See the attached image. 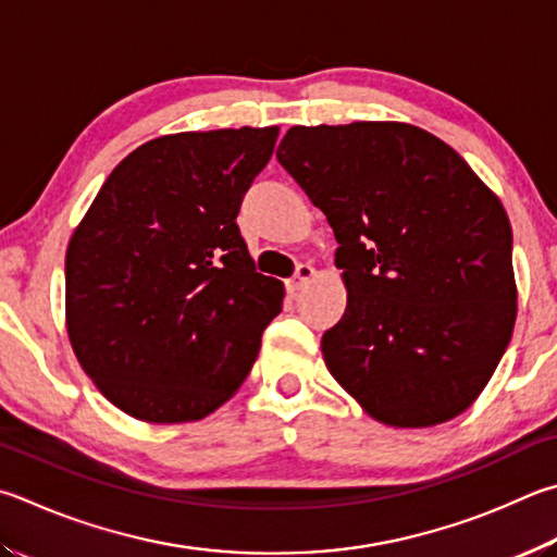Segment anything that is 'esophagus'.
Returning <instances> with one entry per match:
<instances>
[{"label": "esophagus", "mask_w": 557, "mask_h": 557, "mask_svg": "<svg viewBox=\"0 0 557 557\" xmlns=\"http://www.w3.org/2000/svg\"><path fill=\"white\" fill-rule=\"evenodd\" d=\"M313 275H317V270H313L311 265H307V262H301V265L295 272V277L287 280V292H289V295H297L299 289H305L309 285V280H313Z\"/></svg>", "instance_id": "34e87169"}]
</instances>
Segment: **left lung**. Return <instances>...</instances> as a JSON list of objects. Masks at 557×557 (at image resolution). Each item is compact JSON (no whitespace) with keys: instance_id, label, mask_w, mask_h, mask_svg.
<instances>
[{"instance_id":"1","label":"left lung","mask_w":557,"mask_h":557,"mask_svg":"<svg viewBox=\"0 0 557 557\" xmlns=\"http://www.w3.org/2000/svg\"><path fill=\"white\" fill-rule=\"evenodd\" d=\"M277 160L338 240L348 307L321 338L331 375L387 426L458 417L517 321L502 201L448 144L397 121L292 126Z\"/></svg>"}]
</instances>
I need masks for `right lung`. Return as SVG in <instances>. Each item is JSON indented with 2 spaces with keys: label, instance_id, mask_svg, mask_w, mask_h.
Here are the masks:
<instances>
[{
  "label": "right lung",
  "instance_id": "1",
  "mask_svg": "<svg viewBox=\"0 0 557 557\" xmlns=\"http://www.w3.org/2000/svg\"><path fill=\"white\" fill-rule=\"evenodd\" d=\"M280 128L148 140L111 170L65 256L67 333L104 397L140 421L205 419L258 358L285 287L236 216Z\"/></svg>",
  "mask_w": 557,
  "mask_h": 557
}]
</instances>
